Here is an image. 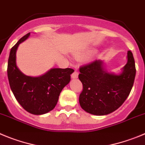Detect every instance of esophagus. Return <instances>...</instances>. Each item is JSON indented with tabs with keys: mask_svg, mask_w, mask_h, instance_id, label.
Returning <instances> with one entry per match:
<instances>
[{
	"mask_svg": "<svg viewBox=\"0 0 145 145\" xmlns=\"http://www.w3.org/2000/svg\"><path fill=\"white\" fill-rule=\"evenodd\" d=\"M78 75H79V73L76 71H74V72L71 74V77H72L73 79H76V78L78 77Z\"/></svg>",
	"mask_w": 145,
	"mask_h": 145,
	"instance_id": "1",
	"label": "esophagus"
}]
</instances>
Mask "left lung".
<instances>
[{"mask_svg": "<svg viewBox=\"0 0 145 145\" xmlns=\"http://www.w3.org/2000/svg\"><path fill=\"white\" fill-rule=\"evenodd\" d=\"M120 75L104 71L103 62L92 61L79 68V79L83 89L79 104L83 110L96 116L109 114L117 110L128 97L134 84L136 68L131 51Z\"/></svg>", "mask_w": 145, "mask_h": 145, "instance_id": "8db88e82", "label": "left lung"}]
</instances>
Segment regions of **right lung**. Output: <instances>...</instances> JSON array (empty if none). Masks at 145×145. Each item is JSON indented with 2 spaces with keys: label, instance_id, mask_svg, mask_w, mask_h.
<instances>
[{
  "label": "right lung",
  "instance_id": "1",
  "mask_svg": "<svg viewBox=\"0 0 145 145\" xmlns=\"http://www.w3.org/2000/svg\"><path fill=\"white\" fill-rule=\"evenodd\" d=\"M29 35L30 32L11 48L8 61V78L16 99L24 110L32 114L42 115L56 107L60 93L69 83L74 70L70 68L52 69L39 77L22 74L16 64V52L19 44Z\"/></svg>",
  "mask_w": 145,
  "mask_h": 145
}]
</instances>
